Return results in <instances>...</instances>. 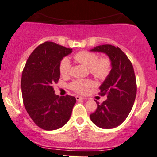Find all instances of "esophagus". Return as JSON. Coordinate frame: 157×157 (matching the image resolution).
Wrapping results in <instances>:
<instances>
[{
    "mask_svg": "<svg viewBox=\"0 0 157 157\" xmlns=\"http://www.w3.org/2000/svg\"><path fill=\"white\" fill-rule=\"evenodd\" d=\"M76 99H77V101H80V100H84V99H85V98L77 95V96H76Z\"/></svg>",
    "mask_w": 157,
    "mask_h": 157,
    "instance_id": "esophagus-1",
    "label": "esophagus"
}]
</instances>
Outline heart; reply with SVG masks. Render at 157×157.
<instances>
[{
	"label": "heart",
	"mask_w": 157,
	"mask_h": 157,
	"mask_svg": "<svg viewBox=\"0 0 157 157\" xmlns=\"http://www.w3.org/2000/svg\"><path fill=\"white\" fill-rule=\"evenodd\" d=\"M74 59L77 62L89 67L90 73L99 80H105L110 75L112 69V62L110 58L102 56L91 51L81 50L74 54ZM70 61L67 57L63 58L59 63V73L63 77L67 76L70 72ZM94 83L89 79H77L70 83V88L80 94H85L90 87L93 86Z\"/></svg>",
	"instance_id": "1"
}]
</instances>
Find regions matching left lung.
Listing matches in <instances>:
<instances>
[{
	"mask_svg": "<svg viewBox=\"0 0 157 157\" xmlns=\"http://www.w3.org/2000/svg\"><path fill=\"white\" fill-rule=\"evenodd\" d=\"M91 51L107 54L112 62L110 75L99 87L101 95L108 99L99 104L90 114L94 124L101 128L120 126L129 114L136 97L137 85L134 68L127 56L118 47L105 44Z\"/></svg>",
	"mask_w": 157,
	"mask_h": 157,
	"instance_id": "obj_1",
	"label": "left lung"
}]
</instances>
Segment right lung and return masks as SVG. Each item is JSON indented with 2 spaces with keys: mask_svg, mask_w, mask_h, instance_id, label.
<instances>
[{
  "mask_svg": "<svg viewBox=\"0 0 157 157\" xmlns=\"http://www.w3.org/2000/svg\"><path fill=\"white\" fill-rule=\"evenodd\" d=\"M71 52L72 49L47 41L31 52L23 69V104L31 120L44 130L58 129L66 124L76 103L75 97H59L53 90L60 78L59 63Z\"/></svg>",
  "mask_w": 157,
  "mask_h": 157,
  "instance_id": "right-lung-1",
  "label": "right lung"
}]
</instances>
